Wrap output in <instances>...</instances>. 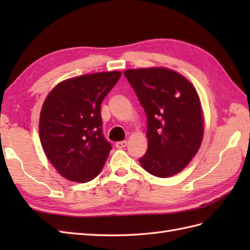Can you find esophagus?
I'll use <instances>...</instances> for the list:
<instances>
[{"label": "esophagus", "mask_w": 250, "mask_h": 250, "mask_svg": "<svg viewBox=\"0 0 250 250\" xmlns=\"http://www.w3.org/2000/svg\"><path fill=\"white\" fill-rule=\"evenodd\" d=\"M126 145H128V142H126V141H121V142H117L116 143V147L117 148H125Z\"/></svg>", "instance_id": "1"}]
</instances>
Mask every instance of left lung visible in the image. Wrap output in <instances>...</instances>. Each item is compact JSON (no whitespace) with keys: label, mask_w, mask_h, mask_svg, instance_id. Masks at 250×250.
<instances>
[{"label":"left lung","mask_w":250,"mask_h":250,"mask_svg":"<svg viewBox=\"0 0 250 250\" xmlns=\"http://www.w3.org/2000/svg\"><path fill=\"white\" fill-rule=\"evenodd\" d=\"M125 75L148 118V149L141 166L161 178L178 174L198 152L204 135L203 109L194 86L162 66L126 70Z\"/></svg>","instance_id":"8db88e82"}]
</instances>
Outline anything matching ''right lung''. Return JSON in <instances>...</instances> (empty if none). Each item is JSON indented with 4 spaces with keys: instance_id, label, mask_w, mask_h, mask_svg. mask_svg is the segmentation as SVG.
Returning a JSON list of instances; mask_svg holds the SVG:
<instances>
[{
    "instance_id": "add662e5",
    "label": "right lung",
    "mask_w": 250,
    "mask_h": 250,
    "mask_svg": "<svg viewBox=\"0 0 250 250\" xmlns=\"http://www.w3.org/2000/svg\"><path fill=\"white\" fill-rule=\"evenodd\" d=\"M119 71L72 77L47 95L40 116V140L62 177L87 183L102 171L111 146L102 134L101 103L119 81Z\"/></svg>"
}]
</instances>
